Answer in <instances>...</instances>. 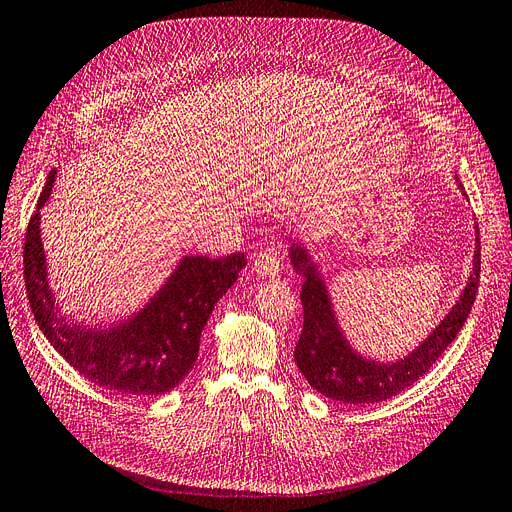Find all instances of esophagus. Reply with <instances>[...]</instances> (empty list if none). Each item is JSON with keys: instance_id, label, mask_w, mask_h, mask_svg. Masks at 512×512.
Returning <instances> with one entry per match:
<instances>
[{"instance_id": "1", "label": "esophagus", "mask_w": 512, "mask_h": 512, "mask_svg": "<svg viewBox=\"0 0 512 512\" xmlns=\"http://www.w3.org/2000/svg\"><path fill=\"white\" fill-rule=\"evenodd\" d=\"M253 270L261 278H276L280 274V261L272 251H261L253 259Z\"/></svg>"}]
</instances>
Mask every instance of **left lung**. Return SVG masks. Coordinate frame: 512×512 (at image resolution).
Masks as SVG:
<instances>
[{
	"instance_id": "8db88e82",
	"label": "left lung",
	"mask_w": 512,
	"mask_h": 512,
	"mask_svg": "<svg viewBox=\"0 0 512 512\" xmlns=\"http://www.w3.org/2000/svg\"><path fill=\"white\" fill-rule=\"evenodd\" d=\"M456 184L464 190L458 175ZM288 259L293 263V270L303 276V330L295 347V362L301 374L318 393L337 402L353 406L379 404L416 383L448 349L469 318L481 272L479 228H475L473 270L460 297L425 341L393 362L366 358L347 341L320 265L299 240H293Z\"/></svg>"
}]
</instances>
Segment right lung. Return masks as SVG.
<instances>
[{
  "label": "right lung",
  "instance_id": "right-lung-1",
  "mask_svg": "<svg viewBox=\"0 0 512 512\" xmlns=\"http://www.w3.org/2000/svg\"><path fill=\"white\" fill-rule=\"evenodd\" d=\"M56 169L37 201L25 238V282L37 326L52 347L87 381L125 395L171 391L196 362L201 332L215 303L247 265L244 253L209 259L186 255L138 311L108 326L71 322L50 288L39 209L48 203Z\"/></svg>",
  "mask_w": 512,
  "mask_h": 512
}]
</instances>
